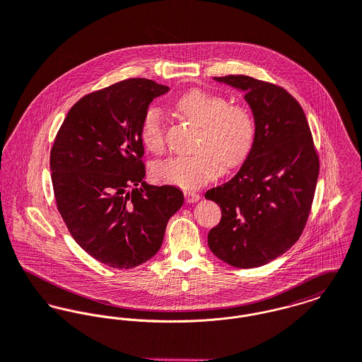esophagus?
Returning <instances> with one entry per match:
<instances>
[{
	"instance_id": "1",
	"label": "esophagus",
	"mask_w": 362,
	"mask_h": 362,
	"mask_svg": "<svg viewBox=\"0 0 362 362\" xmlns=\"http://www.w3.org/2000/svg\"><path fill=\"white\" fill-rule=\"evenodd\" d=\"M185 197L187 202H197L201 199L200 194L196 192H185Z\"/></svg>"
}]
</instances>
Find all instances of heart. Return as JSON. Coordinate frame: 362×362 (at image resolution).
I'll return each instance as SVG.
<instances>
[{"label": "heart", "mask_w": 362, "mask_h": 362, "mask_svg": "<svg viewBox=\"0 0 362 362\" xmlns=\"http://www.w3.org/2000/svg\"><path fill=\"white\" fill-rule=\"evenodd\" d=\"M176 110L200 126L199 151L172 157L154 166V176L163 183L183 189H197L212 180L222 163L233 168L251 151L255 123L250 111L241 105H229L228 100L212 91L190 90L176 101ZM165 124L161 111L151 107L144 114L140 137L151 153H161L165 146Z\"/></svg>", "instance_id": "1"}]
</instances>
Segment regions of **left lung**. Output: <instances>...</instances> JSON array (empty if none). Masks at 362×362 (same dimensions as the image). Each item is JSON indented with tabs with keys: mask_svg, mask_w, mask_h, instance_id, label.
<instances>
[{
	"mask_svg": "<svg viewBox=\"0 0 362 362\" xmlns=\"http://www.w3.org/2000/svg\"><path fill=\"white\" fill-rule=\"evenodd\" d=\"M244 93L255 123L250 154L226 183L205 193L222 211L209 250L236 268H257L284 254L303 233L320 160L300 104L279 86L250 76L214 78Z\"/></svg>",
	"mask_w": 362,
	"mask_h": 362,
	"instance_id": "8db88e82",
	"label": "left lung"
}]
</instances>
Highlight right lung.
<instances>
[{
	"label": "right lung",
	"mask_w": 362,
	"mask_h": 362,
	"mask_svg": "<svg viewBox=\"0 0 362 362\" xmlns=\"http://www.w3.org/2000/svg\"><path fill=\"white\" fill-rule=\"evenodd\" d=\"M168 91L156 81L127 79L84 95L51 148L65 225L87 254L111 268L130 269L153 258L185 201L179 187L143 180L141 122L151 101Z\"/></svg>",
	"instance_id": "add662e5"
}]
</instances>
